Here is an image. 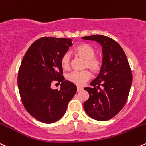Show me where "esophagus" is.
I'll return each instance as SVG.
<instances>
[{
  "label": "esophagus",
  "mask_w": 146,
  "mask_h": 146,
  "mask_svg": "<svg viewBox=\"0 0 146 146\" xmlns=\"http://www.w3.org/2000/svg\"><path fill=\"white\" fill-rule=\"evenodd\" d=\"M81 90H83V88H81V87H78L77 88V91L78 92H80Z\"/></svg>",
  "instance_id": "1"
}]
</instances>
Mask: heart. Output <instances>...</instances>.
Returning <instances> with one entry per match:
<instances>
[{
  "label": "heart",
  "mask_w": 146,
  "mask_h": 146,
  "mask_svg": "<svg viewBox=\"0 0 146 146\" xmlns=\"http://www.w3.org/2000/svg\"><path fill=\"white\" fill-rule=\"evenodd\" d=\"M75 53L78 56L86 60L85 67L88 68L94 73H97L100 68V61L99 59L95 57L96 50L88 43H81L75 48ZM61 66L63 69L67 70L70 68V58L68 53H65L60 60ZM90 78L88 71H74L69 73L67 79L71 83L77 86H83Z\"/></svg>",
  "instance_id": "heart-1"
}]
</instances>
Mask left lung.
I'll use <instances>...</instances> for the list:
<instances>
[{
  "label": "left lung",
  "mask_w": 146,
  "mask_h": 146,
  "mask_svg": "<svg viewBox=\"0 0 146 146\" xmlns=\"http://www.w3.org/2000/svg\"><path fill=\"white\" fill-rule=\"evenodd\" d=\"M82 38L98 43L103 53L100 73L90 83L93 88H84L89 98L83 107L93 119L108 121L115 116L126 103L132 85L131 68L123 48L111 38L94 35Z\"/></svg>",
  "instance_id": "8db88e82"
}]
</instances>
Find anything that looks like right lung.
<instances>
[{"instance_id":"1","label":"right lung","mask_w":146,"mask_h":146,"mask_svg":"<svg viewBox=\"0 0 146 146\" xmlns=\"http://www.w3.org/2000/svg\"><path fill=\"white\" fill-rule=\"evenodd\" d=\"M71 39L43 37L35 40L25 53L18 76L20 96L25 110L44 123H53L66 113L77 91L74 83L65 80L60 60ZM54 80L62 82L60 90L51 88Z\"/></svg>"}]
</instances>
